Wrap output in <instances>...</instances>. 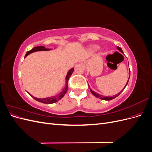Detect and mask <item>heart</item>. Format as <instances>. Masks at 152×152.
I'll use <instances>...</instances> for the list:
<instances>
[{
    "label": "heart",
    "instance_id": "b5f03b06",
    "mask_svg": "<svg viewBox=\"0 0 152 152\" xmlns=\"http://www.w3.org/2000/svg\"><path fill=\"white\" fill-rule=\"evenodd\" d=\"M92 49H98V47H97V46H93V47H92Z\"/></svg>",
    "mask_w": 152,
    "mask_h": 152
}]
</instances>
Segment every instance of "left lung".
<instances>
[{"label": "left lung", "mask_w": 152, "mask_h": 152, "mask_svg": "<svg viewBox=\"0 0 152 152\" xmlns=\"http://www.w3.org/2000/svg\"><path fill=\"white\" fill-rule=\"evenodd\" d=\"M117 49L119 50V51L120 52H121L122 53H123V51H122V49L120 48V47H118V46H117ZM129 72H130V70H129ZM129 77H130V76H129ZM128 82H129V80H127V84H126V85L125 86V87H124V88L122 89V91H121L120 93H118V94H115V95H114V96H106V97H104V96H102V95H101V94H98V93H96V92H94V91H93L92 89H91L90 88V91H91V93L93 94L94 96H96V98H99V99H103V100H107V101H109V100H112V99H114V98H115L116 97H117V96L120 94L122 92L124 91V89H125V87H126V86L127 85V84H128Z\"/></svg>", "instance_id": "obj_1"}]
</instances>
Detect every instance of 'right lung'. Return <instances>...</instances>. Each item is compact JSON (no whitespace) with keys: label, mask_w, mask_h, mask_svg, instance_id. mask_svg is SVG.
I'll return each instance as SVG.
<instances>
[{"label":"right lung","mask_w":152,"mask_h":152,"mask_svg":"<svg viewBox=\"0 0 152 152\" xmlns=\"http://www.w3.org/2000/svg\"><path fill=\"white\" fill-rule=\"evenodd\" d=\"M51 50V49H47V48H45L44 46H37V47H35V48H34L31 50H29V51L27 52L26 55H25V58L30 53H34V52L40 51V50ZM73 70H74V68H72L70 69V70L68 71V72L67 73V75L66 76V84H65V87H64L63 89L60 92V93H59L58 94H56V96H52V97H49V98L48 97V98H42H42H35V97H34V96H32L31 94H30L29 93H28L34 99H35L36 101H37V102H40V103H45V104H52V103L57 102L58 101L60 100L63 97V96L65 95V94L66 93V91L68 90V80H69V79H70V76L72 75Z\"/></svg>","instance_id":"add662e5"}]
</instances>
